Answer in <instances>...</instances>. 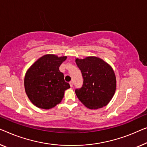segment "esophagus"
Returning a JSON list of instances; mask_svg holds the SVG:
<instances>
[{
  "mask_svg": "<svg viewBox=\"0 0 147 147\" xmlns=\"http://www.w3.org/2000/svg\"><path fill=\"white\" fill-rule=\"evenodd\" d=\"M69 84H70V86H71V88L73 86V82H72V81H71V82H69Z\"/></svg>",
  "mask_w": 147,
  "mask_h": 147,
  "instance_id": "34e87169",
  "label": "esophagus"
}]
</instances>
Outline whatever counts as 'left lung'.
Segmentation results:
<instances>
[{
  "mask_svg": "<svg viewBox=\"0 0 147 147\" xmlns=\"http://www.w3.org/2000/svg\"><path fill=\"white\" fill-rule=\"evenodd\" d=\"M75 61L84 79L82 86L75 90L78 100L91 109L106 106L116 90V77L112 67L97 57L76 58Z\"/></svg>",
  "mask_w": 147,
  "mask_h": 147,
  "instance_id": "8db88e82",
  "label": "left lung"
}]
</instances>
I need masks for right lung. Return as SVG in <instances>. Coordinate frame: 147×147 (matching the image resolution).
I'll use <instances>...</instances> for the list:
<instances>
[{"label":"right lung","mask_w":147,"mask_h":147,"mask_svg":"<svg viewBox=\"0 0 147 147\" xmlns=\"http://www.w3.org/2000/svg\"><path fill=\"white\" fill-rule=\"evenodd\" d=\"M67 56L47 54L38 59L26 72L24 88L34 106L49 109L59 104L70 85L65 82L59 67Z\"/></svg>","instance_id":"1"}]
</instances>
